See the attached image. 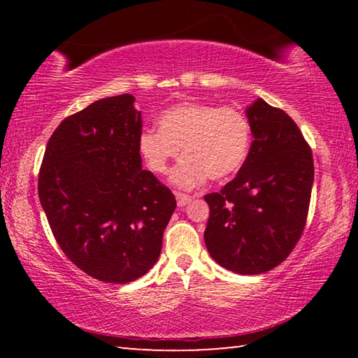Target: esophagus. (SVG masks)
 I'll return each instance as SVG.
<instances>
[{
    "mask_svg": "<svg viewBox=\"0 0 358 358\" xmlns=\"http://www.w3.org/2000/svg\"><path fill=\"white\" fill-rule=\"evenodd\" d=\"M175 197H177L178 207H186V205L192 201L191 196H187V194H183V192H177L175 194Z\"/></svg>",
    "mask_w": 358,
    "mask_h": 358,
    "instance_id": "34e87169",
    "label": "esophagus"
}]
</instances>
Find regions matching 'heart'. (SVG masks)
<instances>
[{"label": "heart", "instance_id": "b5f03b06", "mask_svg": "<svg viewBox=\"0 0 358 358\" xmlns=\"http://www.w3.org/2000/svg\"><path fill=\"white\" fill-rule=\"evenodd\" d=\"M251 126L234 107L208 102H181L159 117V129H143L138 150L148 167L164 175L183 147L186 157L173 169L171 181L181 189L201 186L208 177L224 180L243 166Z\"/></svg>", "mask_w": 358, "mask_h": 358}]
</instances>
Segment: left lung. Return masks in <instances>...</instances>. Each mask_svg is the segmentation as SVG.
Instances as JSON below:
<instances>
[{
    "label": "left lung",
    "instance_id": "obj_1",
    "mask_svg": "<svg viewBox=\"0 0 358 358\" xmlns=\"http://www.w3.org/2000/svg\"><path fill=\"white\" fill-rule=\"evenodd\" d=\"M246 117L254 137L250 153L237 177L205 196L210 217L203 238L224 268L259 275L286 260L301 237L314 162L299 126L281 108L259 98Z\"/></svg>",
    "mask_w": 358,
    "mask_h": 358
}]
</instances>
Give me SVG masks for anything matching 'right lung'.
<instances>
[{"mask_svg":"<svg viewBox=\"0 0 358 358\" xmlns=\"http://www.w3.org/2000/svg\"><path fill=\"white\" fill-rule=\"evenodd\" d=\"M132 94L71 115L48 138L38 192L57 243L94 280L126 284L156 264L175 196L142 169Z\"/></svg>","mask_w":358,"mask_h":358,"instance_id":"1","label":"right lung"}]
</instances>
